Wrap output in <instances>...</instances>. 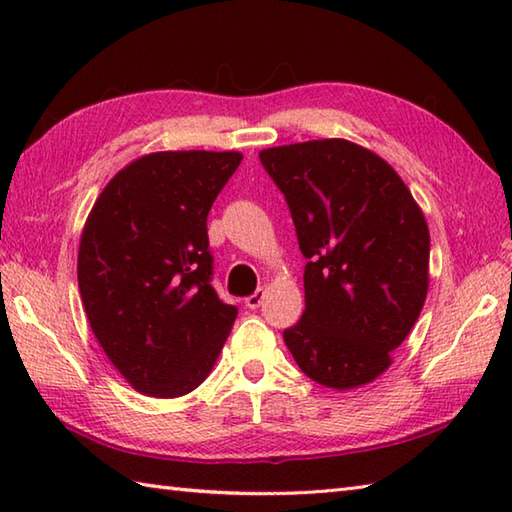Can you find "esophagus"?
Returning a JSON list of instances; mask_svg holds the SVG:
<instances>
[{
  "instance_id": "34e87169",
  "label": "esophagus",
  "mask_w": 512,
  "mask_h": 512,
  "mask_svg": "<svg viewBox=\"0 0 512 512\" xmlns=\"http://www.w3.org/2000/svg\"><path fill=\"white\" fill-rule=\"evenodd\" d=\"M264 297H266V292H264V288H259V290H255L253 295H248L246 299H244V303H246V308H250V310H257L259 306H262L264 303Z\"/></svg>"
}]
</instances>
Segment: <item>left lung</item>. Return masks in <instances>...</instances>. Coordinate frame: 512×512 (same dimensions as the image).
<instances>
[{
    "label": "left lung",
    "instance_id": "8db88e82",
    "mask_svg": "<svg viewBox=\"0 0 512 512\" xmlns=\"http://www.w3.org/2000/svg\"><path fill=\"white\" fill-rule=\"evenodd\" d=\"M306 257V310L284 330L303 374L332 389L391 365L427 299L429 228L383 158L341 138L264 149Z\"/></svg>",
    "mask_w": 512,
    "mask_h": 512
}]
</instances>
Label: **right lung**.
Instances as JSON below:
<instances>
[{
  "mask_svg": "<svg viewBox=\"0 0 512 512\" xmlns=\"http://www.w3.org/2000/svg\"><path fill=\"white\" fill-rule=\"evenodd\" d=\"M237 151H158L118 171L79 246V290L103 352L134 389L184 396L209 376L237 308L213 288L206 217Z\"/></svg>",
  "mask_w": 512,
  "mask_h": 512,
  "instance_id": "obj_1",
  "label": "right lung"
}]
</instances>
